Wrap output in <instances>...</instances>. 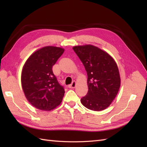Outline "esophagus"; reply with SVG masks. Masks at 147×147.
<instances>
[{"instance_id":"1","label":"esophagus","mask_w":147,"mask_h":147,"mask_svg":"<svg viewBox=\"0 0 147 147\" xmlns=\"http://www.w3.org/2000/svg\"><path fill=\"white\" fill-rule=\"evenodd\" d=\"M76 83L75 81H73V83H72L71 85H69L68 87L69 88H74L76 87Z\"/></svg>"}]
</instances>
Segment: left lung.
Here are the masks:
<instances>
[{"instance_id":"obj_1","label":"left lung","mask_w":147,"mask_h":147,"mask_svg":"<svg viewBox=\"0 0 147 147\" xmlns=\"http://www.w3.org/2000/svg\"><path fill=\"white\" fill-rule=\"evenodd\" d=\"M85 66L88 91L81 102L87 109L100 111L107 109L117 95L121 86L119 71L113 57L92 45L73 47Z\"/></svg>"}]
</instances>
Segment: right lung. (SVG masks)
Masks as SVG:
<instances>
[{"instance_id": "1", "label": "right lung", "mask_w": 147, "mask_h": 147, "mask_svg": "<svg viewBox=\"0 0 147 147\" xmlns=\"http://www.w3.org/2000/svg\"><path fill=\"white\" fill-rule=\"evenodd\" d=\"M64 52L54 46L37 50L24 63L21 72V85L28 101L41 111H52L61 104L64 89L59 85L52 67Z\"/></svg>"}]
</instances>
